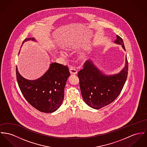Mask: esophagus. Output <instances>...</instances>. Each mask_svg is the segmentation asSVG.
I'll list each match as a JSON object with an SVG mask.
<instances>
[{
    "label": "esophagus",
    "instance_id": "esophagus-1",
    "mask_svg": "<svg viewBox=\"0 0 147 147\" xmlns=\"http://www.w3.org/2000/svg\"><path fill=\"white\" fill-rule=\"evenodd\" d=\"M69 71H70V73L71 75H76V74H77V73H78L77 70L75 68H70Z\"/></svg>",
    "mask_w": 147,
    "mask_h": 147
}]
</instances>
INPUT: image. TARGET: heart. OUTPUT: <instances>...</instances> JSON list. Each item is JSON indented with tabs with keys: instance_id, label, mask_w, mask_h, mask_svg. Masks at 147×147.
I'll list each match as a JSON object with an SVG mask.
<instances>
[{
	"instance_id": "b5f03b06",
	"label": "heart",
	"mask_w": 147,
	"mask_h": 147,
	"mask_svg": "<svg viewBox=\"0 0 147 147\" xmlns=\"http://www.w3.org/2000/svg\"><path fill=\"white\" fill-rule=\"evenodd\" d=\"M60 55L62 56L63 57H67V53H65V52H64V51H60ZM79 58H80V59H84V58H85V56L84 55H80V57H79Z\"/></svg>"
}]
</instances>
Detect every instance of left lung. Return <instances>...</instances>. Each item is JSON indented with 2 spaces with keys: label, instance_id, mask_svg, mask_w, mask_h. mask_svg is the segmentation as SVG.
Segmentation results:
<instances>
[{
  "label": "left lung",
  "instance_id": "obj_1",
  "mask_svg": "<svg viewBox=\"0 0 147 147\" xmlns=\"http://www.w3.org/2000/svg\"><path fill=\"white\" fill-rule=\"evenodd\" d=\"M114 43L121 45L125 51L122 38L116 36ZM128 63L125 57L124 67L114 74H106L91 60L87 61L84 69L78 74L81 93L86 103L94 109H100L111 103L118 97L127 77Z\"/></svg>",
  "mask_w": 147,
  "mask_h": 147
}]
</instances>
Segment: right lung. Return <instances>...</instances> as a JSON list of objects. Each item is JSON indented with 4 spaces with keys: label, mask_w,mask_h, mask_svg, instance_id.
Wrapping results in <instances>:
<instances>
[{
    "label": "right lung",
    "mask_w": 147,
    "mask_h": 147,
    "mask_svg": "<svg viewBox=\"0 0 147 147\" xmlns=\"http://www.w3.org/2000/svg\"><path fill=\"white\" fill-rule=\"evenodd\" d=\"M28 41L37 42L34 38H28L22 45ZM69 76L68 67L57 63L50 64L45 73L34 80L24 78L16 67L17 80L23 96L35 109L45 113L55 112L61 105Z\"/></svg>",
    "instance_id": "obj_1"
}]
</instances>
